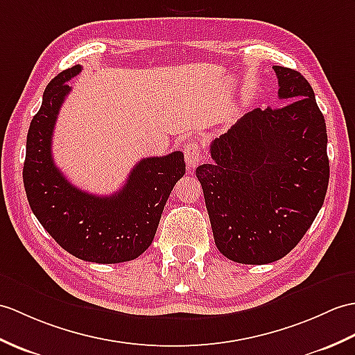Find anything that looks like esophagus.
Returning a JSON list of instances; mask_svg holds the SVG:
<instances>
[{
	"label": "esophagus",
	"mask_w": 355,
	"mask_h": 355,
	"mask_svg": "<svg viewBox=\"0 0 355 355\" xmlns=\"http://www.w3.org/2000/svg\"><path fill=\"white\" fill-rule=\"evenodd\" d=\"M184 160L189 169H195L198 164L202 162V154L200 150V145L196 142H191L184 146Z\"/></svg>",
	"instance_id": "34e87169"
}]
</instances>
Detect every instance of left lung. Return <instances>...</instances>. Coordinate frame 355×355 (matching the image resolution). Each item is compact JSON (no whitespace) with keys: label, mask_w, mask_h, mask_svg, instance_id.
<instances>
[{"label":"left lung","mask_w":355,"mask_h":355,"mask_svg":"<svg viewBox=\"0 0 355 355\" xmlns=\"http://www.w3.org/2000/svg\"><path fill=\"white\" fill-rule=\"evenodd\" d=\"M272 68L286 104L246 113L213 140V162L196 168L218 250L243 265L279 260L298 245L329 178L315 92L298 71Z\"/></svg>","instance_id":"obj_1"}]
</instances>
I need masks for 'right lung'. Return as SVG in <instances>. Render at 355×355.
<instances>
[{
	"label": "right lung",
	"mask_w": 355,
	"mask_h": 355,
	"mask_svg": "<svg viewBox=\"0 0 355 355\" xmlns=\"http://www.w3.org/2000/svg\"><path fill=\"white\" fill-rule=\"evenodd\" d=\"M76 64L49 81L33 116L24 162V187L37 220L73 257L94 263H122L148 250L157 232L171 191L184 175L183 153L146 157L130 172L125 186L112 196H96L72 186L55 166L53 131Z\"/></svg>",
	"instance_id": "add662e5"
}]
</instances>
